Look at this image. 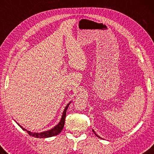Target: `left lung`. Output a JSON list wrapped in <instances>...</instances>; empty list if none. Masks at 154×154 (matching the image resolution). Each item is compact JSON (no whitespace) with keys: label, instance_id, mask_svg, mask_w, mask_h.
Returning <instances> with one entry per match:
<instances>
[{"label":"left lung","instance_id":"1","mask_svg":"<svg viewBox=\"0 0 154 154\" xmlns=\"http://www.w3.org/2000/svg\"><path fill=\"white\" fill-rule=\"evenodd\" d=\"M92 131L94 132V134H95V135H96V136H97V137H98V138H100V139H102V138H101L100 137H99V136H98V135L97 134H96V132H95V131H94V130L93 129H92Z\"/></svg>","mask_w":154,"mask_h":154}]
</instances>
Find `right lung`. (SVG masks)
Returning <instances> with one entry per match:
<instances>
[{"mask_svg": "<svg viewBox=\"0 0 154 154\" xmlns=\"http://www.w3.org/2000/svg\"><path fill=\"white\" fill-rule=\"evenodd\" d=\"M70 103H71V101L69 103H68L66 106H65V108L63 111V113H62V118L60 119V120L59 123L56 125V126H54V128H52L51 129L49 130H47V131H43V132H30V131H28L26 129H25L24 128H23L22 126H20V125L17 124L18 126H19L21 128H22V130H25V131H26L28 134L30 135V136H32L34 137H36V138H48V137H54L56 136V135H58L59 133H60L61 131L63 129L64 126V122H65V118H66V110L68 107H69V106L70 105Z\"/></svg>", "mask_w": 154, "mask_h": 154, "instance_id": "add662e5", "label": "right lung"}]
</instances>
